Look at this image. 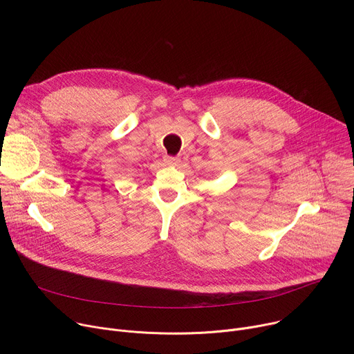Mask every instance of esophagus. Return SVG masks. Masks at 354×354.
Segmentation results:
<instances>
[{"mask_svg":"<svg viewBox=\"0 0 354 354\" xmlns=\"http://www.w3.org/2000/svg\"><path fill=\"white\" fill-rule=\"evenodd\" d=\"M164 162H165L167 165H178V164L180 162V158H179V157H169V156H167V157L164 158Z\"/></svg>","mask_w":354,"mask_h":354,"instance_id":"esophagus-1","label":"esophagus"}]
</instances>
